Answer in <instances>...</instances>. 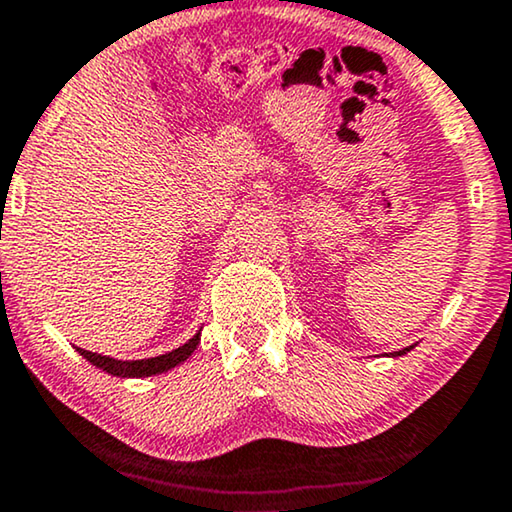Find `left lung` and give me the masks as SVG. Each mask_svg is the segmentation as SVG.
Here are the masks:
<instances>
[{
	"label": "left lung",
	"instance_id": "left-lung-1",
	"mask_svg": "<svg viewBox=\"0 0 512 512\" xmlns=\"http://www.w3.org/2000/svg\"><path fill=\"white\" fill-rule=\"evenodd\" d=\"M412 347H415V345H412ZM412 347H405V349H401V352H396V354H394V356H403V354H408V352H410V349H412Z\"/></svg>",
	"mask_w": 512,
	"mask_h": 512
}]
</instances>
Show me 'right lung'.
Returning a JSON list of instances; mask_svg holds the SVG:
<instances>
[{"mask_svg": "<svg viewBox=\"0 0 512 512\" xmlns=\"http://www.w3.org/2000/svg\"><path fill=\"white\" fill-rule=\"evenodd\" d=\"M198 342H200V331L195 333L193 338L186 342V345L172 349V352L153 356V359H139V361H118V359H111V356L88 352V349H81V347H76V352H79L86 361L93 363L95 368H100L109 375H116V377H151V375H158V373H167L170 368L179 366V363H184L188 356L195 352Z\"/></svg>", "mask_w": 512, "mask_h": 512, "instance_id": "obj_1", "label": "right lung"}]
</instances>
